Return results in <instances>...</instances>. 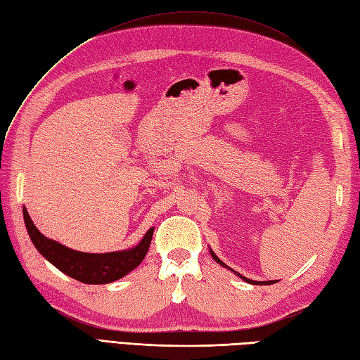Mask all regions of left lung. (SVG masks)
<instances>
[{
  "label": "left lung",
  "instance_id": "obj_1",
  "mask_svg": "<svg viewBox=\"0 0 360 360\" xmlns=\"http://www.w3.org/2000/svg\"><path fill=\"white\" fill-rule=\"evenodd\" d=\"M210 252H211V255H213V259H214V260H216V262H217L219 264H222V266H225V263H224L222 260H220V259H219V257H217V255H216V254H214L213 251H210ZM236 274H237L238 276H240V278H242V280H245L246 283H251V284H274V283H276V281H254V280H250V278H246V276L240 275V274H238V272H236Z\"/></svg>",
  "mask_w": 360,
  "mask_h": 360
}]
</instances>
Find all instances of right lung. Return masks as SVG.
I'll return each mask as SVG.
<instances>
[{
  "instance_id": "1",
  "label": "right lung",
  "mask_w": 360,
  "mask_h": 360,
  "mask_svg": "<svg viewBox=\"0 0 360 360\" xmlns=\"http://www.w3.org/2000/svg\"><path fill=\"white\" fill-rule=\"evenodd\" d=\"M22 213L27 231H29V236L33 245L36 246V250L51 264L56 266L59 271L67 274L71 278L86 284L112 283L135 269L143 262L147 251H149L153 236V228H150L143 237V240L135 248H132V250L127 251L108 254L79 252L42 236L32 222L25 207Z\"/></svg>"
}]
</instances>
